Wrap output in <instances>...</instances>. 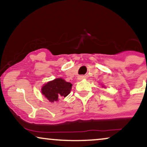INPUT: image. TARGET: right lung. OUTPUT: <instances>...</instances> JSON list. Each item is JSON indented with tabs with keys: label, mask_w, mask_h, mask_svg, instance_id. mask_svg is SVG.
Segmentation results:
<instances>
[{
	"label": "right lung",
	"mask_w": 147,
	"mask_h": 147,
	"mask_svg": "<svg viewBox=\"0 0 147 147\" xmlns=\"http://www.w3.org/2000/svg\"><path fill=\"white\" fill-rule=\"evenodd\" d=\"M72 84L62 78H56L45 84L41 88V93L50 102H57L61 97L70 93Z\"/></svg>",
	"instance_id": "right-lung-1"
}]
</instances>
